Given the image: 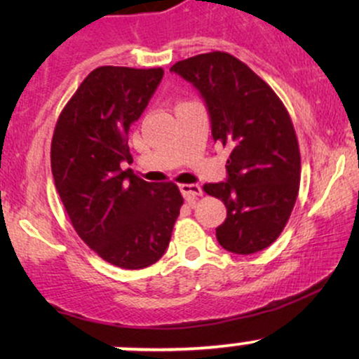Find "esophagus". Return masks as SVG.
Here are the masks:
<instances>
[{"instance_id": "34e87169", "label": "esophagus", "mask_w": 359, "mask_h": 359, "mask_svg": "<svg viewBox=\"0 0 359 359\" xmlns=\"http://www.w3.org/2000/svg\"><path fill=\"white\" fill-rule=\"evenodd\" d=\"M179 189L185 199H194V197H197L203 194V187H201L199 184H182Z\"/></svg>"}]
</instances>
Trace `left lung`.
I'll list each match as a JSON object with an SVG mask.
<instances>
[{
	"instance_id": "8db88e82",
	"label": "left lung",
	"mask_w": 359,
	"mask_h": 359,
	"mask_svg": "<svg viewBox=\"0 0 359 359\" xmlns=\"http://www.w3.org/2000/svg\"><path fill=\"white\" fill-rule=\"evenodd\" d=\"M170 72L199 90L214 142L231 147L224 182L204 185L226 205L217 241L236 255L265 250L283 231L299 194L300 151L285 106L248 65L226 52L180 60Z\"/></svg>"
}]
</instances>
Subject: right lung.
<instances>
[{"mask_svg": "<svg viewBox=\"0 0 359 359\" xmlns=\"http://www.w3.org/2000/svg\"><path fill=\"white\" fill-rule=\"evenodd\" d=\"M163 69H94L62 109L52 138L55 189L81 240L104 262L140 270L165 253L184 204L172 182L123 170L130 126L145 111Z\"/></svg>", "mask_w": 359, "mask_h": 359, "instance_id": "obj_1", "label": "right lung"}]
</instances>
